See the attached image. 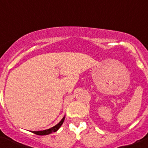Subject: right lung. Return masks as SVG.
<instances>
[{
  "label": "right lung",
  "mask_w": 148,
  "mask_h": 148,
  "mask_svg": "<svg viewBox=\"0 0 148 148\" xmlns=\"http://www.w3.org/2000/svg\"><path fill=\"white\" fill-rule=\"evenodd\" d=\"M64 121V117L61 119V121L58 123V125H56V126L53 127L49 128V129H48V130H41V131H33L32 133H34L35 134H37V135H39V136H44V135H48V134H50V133L57 131V130L60 128V127L62 125Z\"/></svg>",
  "instance_id": "add662e5"
}]
</instances>
